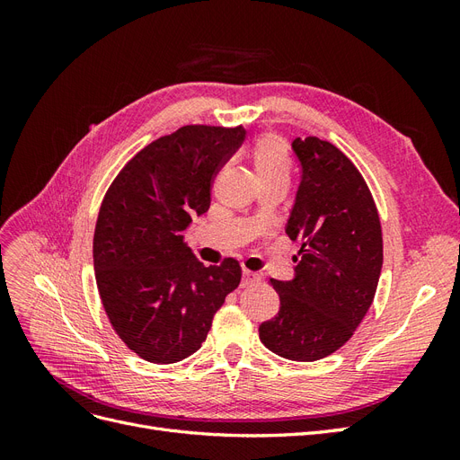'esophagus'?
Here are the masks:
<instances>
[{
	"instance_id": "esophagus-1",
	"label": "esophagus",
	"mask_w": 460,
	"mask_h": 460,
	"mask_svg": "<svg viewBox=\"0 0 460 460\" xmlns=\"http://www.w3.org/2000/svg\"><path fill=\"white\" fill-rule=\"evenodd\" d=\"M259 282H261V276H259V274H255V272H252V270L243 269V274H242V286H243V288H247V286H253V284H259Z\"/></svg>"
}]
</instances>
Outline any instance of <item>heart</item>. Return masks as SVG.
Listing matches in <instances>:
<instances>
[{
  "instance_id": "obj_1",
  "label": "heart",
  "mask_w": 460,
  "mask_h": 460,
  "mask_svg": "<svg viewBox=\"0 0 460 460\" xmlns=\"http://www.w3.org/2000/svg\"><path fill=\"white\" fill-rule=\"evenodd\" d=\"M252 164L259 184L270 182V180H286L288 182L291 161L284 137L276 134L259 137L252 151Z\"/></svg>"
}]
</instances>
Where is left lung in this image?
I'll return each instance as SVG.
<instances>
[{
  "label": "left lung",
  "mask_w": 460,
  "mask_h": 460,
  "mask_svg": "<svg viewBox=\"0 0 460 460\" xmlns=\"http://www.w3.org/2000/svg\"><path fill=\"white\" fill-rule=\"evenodd\" d=\"M291 147L301 184L286 232L301 247L294 280H269L280 311L259 326V338L276 355L311 363L349 341L368 313L384 243L378 208L353 161L316 136Z\"/></svg>",
  "instance_id": "left-lung-1"
}]
</instances>
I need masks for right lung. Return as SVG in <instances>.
<instances>
[{
  "label": "right lung",
  "instance_id": "add662e5",
  "mask_svg": "<svg viewBox=\"0 0 460 460\" xmlns=\"http://www.w3.org/2000/svg\"><path fill=\"white\" fill-rule=\"evenodd\" d=\"M243 137L242 124H188L137 151L105 193L93 234L97 291L117 336L149 363L196 353L240 286V262L205 267L184 230L211 205L215 176Z\"/></svg>",
  "mask_w": 460,
  "mask_h": 460
}]
</instances>
